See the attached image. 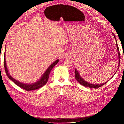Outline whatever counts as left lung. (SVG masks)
<instances>
[{"label": "left lung", "instance_id": "left-lung-1", "mask_svg": "<svg viewBox=\"0 0 124 124\" xmlns=\"http://www.w3.org/2000/svg\"><path fill=\"white\" fill-rule=\"evenodd\" d=\"M113 33V36H114V38L116 39L115 36L114 35ZM116 46H117V52H118V58H119V65H118V67H119V62H120V53H119V48H118V46L117 45V40L116 39ZM113 77H111V78H113ZM75 78H76V80H77V81L78 82V83H80V84H81L82 85L84 86L85 87H88L89 88H99L101 86H103V85H104L105 84H106L107 83V82H105V83H103L102 84H92L91 83H89L88 82H86V81H85L83 78H82L80 76L79 73H78V71L76 69H75Z\"/></svg>", "mask_w": 124, "mask_h": 124}]
</instances>
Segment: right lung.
Returning a JSON list of instances; mask_svg holds the SVG:
<instances>
[{"mask_svg":"<svg viewBox=\"0 0 124 124\" xmlns=\"http://www.w3.org/2000/svg\"><path fill=\"white\" fill-rule=\"evenodd\" d=\"M58 62H59V59H57L56 61H55L53 63H52V64H51L49 67H48V68L47 69V70L46 71V72H45L43 74L42 77H41L38 81L35 82V83L28 84H25V83H21V82L18 81L16 79H14V78H13L10 76L6 65L5 54L4 55V67H5V70L7 77H8L11 80H12L14 83L16 85H17L18 86H19L20 87L23 88L27 91H33V90L39 89L41 87H42L44 85H46L48 81V78H49L50 73L51 72V71L52 70V69H53V67L57 64Z\"/></svg>","mask_w":124,"mask_h":124,"instance_id":"right-lung-1","label":"right lung"}]
</instances>
